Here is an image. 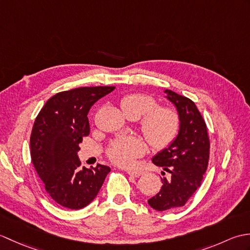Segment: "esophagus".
<instances>
[{
    "label": "esophagus",
    "mask_w": 250,
    "mask_h": 250,
    "mask_svg": "<svg viewBox=\"0 0 250 250\" xmlns=\"http://www.w3.org/2000/svg\"><path fill=\"white\" fill-rule=\"evenodd\" d=\"M128 174L130 175V176L140 177V176H142L143 174H144V172H142V171H128Z\"/></svg>",
    "instance_id": "esophagus-1"
}]
</instances>
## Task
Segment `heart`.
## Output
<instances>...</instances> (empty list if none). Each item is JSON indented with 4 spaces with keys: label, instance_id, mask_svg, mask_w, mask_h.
<instances>
[{
    "label": "heart",
    "instance_id": "heart-1",
    "mask_svg": "<svg viewBox=\"0 0 250 250\" xmlns=\"http://www.w3.org/2000/svg\"><path fill=\"white\" fill-rule=\"evenodd\" d=\"M122 110L128 116L139 118L143 114L141 129L152 148L161 150L169 146L179 131V116L171 107H157L156 100L149 95L131 93L120 101ZM145 152V145L134 135H125L114 140L107 149L108 158L119 167H130Z\"/></svg>",
    "mask_w": 250,
    "mask_h": 250
}]
</instances>
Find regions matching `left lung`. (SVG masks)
Segmentation results:
<instances>
[{
    "label": "left lung",
    "instance_id": "8db88e82",
    "mask_svg": "<svg viewBox=\"0 0 250 250\" xmlns=\"http://www.w3.org/2000/svg\"><path fill=\"white\" fill-rule=\"evenodd\" d=\"M164 93L176 108L180 125L172 144L152 158L153 164L171 174L169 178L161 177V190L148 200V204L159 211L186 204L201 186L209 158L207 128L195 104L172 90H164Z\"/></svg>",
    "mask_w": 250,
    "mask_h": 250
}]
</instances>
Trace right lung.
<instances>
[{"mask_svg": "<svg viewBox=\"0 0 250 250\" xmlns=\"http://www.w3.org/2000/svg\"><path fill=\"white\" fill-rule=\"evenodd\" d=\"M115 87H81L55 94L37 115L30 139L32 163L51 199L81 209L91 203L109 167L79 168V144L89 135L88 113Z\"/></svg>", "mask_w": 250, "mask_h": 250, "instance_id": "add662e5", "label": "right lung"}]
</instances>
